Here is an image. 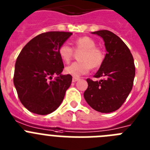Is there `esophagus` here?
I'll return each instance as SVG.
<instances>
[{"mask_svg":"<svg viewBox=\"0 0 150 150\" xmlns=\"http://www.w3.org/2000/svg\"><path fill=\"white\" fill-rule=\"evenodd\" d=\"M79 80H80V78H78V77H73V79H72V81H73V82L78 81Z\"/></svg>","mask_w":150,"mask_h":150,"instance_id":"1","label":"esophagus"}]
</instances>
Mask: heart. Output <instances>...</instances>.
I'll list each match as a JSON object with an SVG mask.
<instances>
[{"instance_id": "obj_1", "label": "heart", "mask_w": 150, "mask_h": 150, "mask_svg": "<svg viewBox=\"0 0 150 150\" xmlns=\"http://www.w3.org/2000/svg\"><path fill=\"white\" fill-rule=\"evenodd\" d=\"M75 51H81L79 55L80 61L71 63L65 69L66 74L78 77L88 73L91 68L97 69L105 60V52L101 48L96 47V42L89 37L84 36L77 38L74 41ZM74 49L67 44H62L58 50L61 59L69 63L74 56Z\"/></svg>"}]
</instances>
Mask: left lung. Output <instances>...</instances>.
Wrapping results in <instances>:
<instances>
[{
  "label": "left lung",
  "mask_w": 150,
  "mask_h": 150,
  "mask_svg": "<svg viewBox=\"0 0 150 150\" xmlns=\"http://www.w3.org/2000/svg\"><path fill=\"white\" fill-rule=\"evenodd\" d=\"M102 37L106 49L103 65L93 77L88 79V87L84 97L91 107L100 112L109 113L118 109L131 91L135 76L134 58L124 41L108 30L92 32Z\"/></svg>",
  "instance_id": "obj_1"
}]
</instances>
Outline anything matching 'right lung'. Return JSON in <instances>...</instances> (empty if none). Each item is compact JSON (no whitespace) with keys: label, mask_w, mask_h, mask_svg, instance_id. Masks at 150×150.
Returning a JSON list of instances; mask_svg holds the SVG:
<instances>
[{"label":"right lung","mask_w":150,"mask_h":150,"mask_svg":"<svg viewBox=\"0 0 150 150\" xmlns=\"http://www.w3.org/2000/svg\"><path fill=\"white\" fill-rule=\"evenodd\" d=\"M71 32L40 34L21 50L15 65L13 83L20 102L28 111L47 115L55 111L64 99L72 80L62 75L64 65L58 53ZM57 77L53 79V75Z\"/></svg>","instance_id":"add662e5"}]
</instances>
